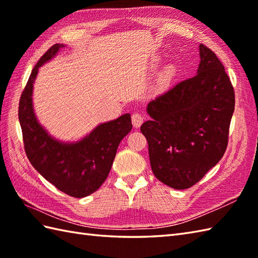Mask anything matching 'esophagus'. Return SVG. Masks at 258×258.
<instances>
[{
  "mask_svg": "<svg viewBox=\"0 0 258 258\" xmlns=\"http://www.w3.org/2000/svg\"><path fill=\"white\" fill-rule=\"evenodd\" d=\"M132 123L134 125V127L139 128L142 123H143V116H142L140 113H134L132 115Z\"/></svg>",
  "mask_w": 258,
  "mask_h": 258,
  "instance_id": "34e87169",
  "label": "esophagus"
}]
</instances>
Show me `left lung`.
<instances>
[{
    "mask_svg": "<svg viewBox=\"0 0 258 258\" xmlns=\"http://www.w3.org/2000/svg\"><path fill=\"white\" fill-rule=\"evenodd\" d=\"M194 78L179 82L147 105L152 119L141 126L152 171L175 189L193 186L226 151L235 94L216 54L200 45Z\"/></svg>",
    "mask_w": 258,
    "mask_h": 258,
    "instance_id": "1",
    "label": "left lung"
}]
</instances>
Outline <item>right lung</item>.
I'll use <instances>...</instances> for the list:
<instances>
[{
  "label": "right lung",
  "instance_id": "add662e5",
  "mask_svg": "<svg viewBox=\"0 0 258 258\" xmlns=\"http://www.w3.org/2000/svg\"><path fill=\"white\" fill-rule=\"evenodd\" d=\"M64 44H55L32 70L22 93L19 120L27 158L36 171L63 193L82 199L100 188L111 171L120 141L132 130L131 114L98 124L78 142H62L38 122L33 107V84L43 64L51 61Z\"/></svg>",
  "mask_w": 258,
  "mask_h": 258
}]
</instances>
